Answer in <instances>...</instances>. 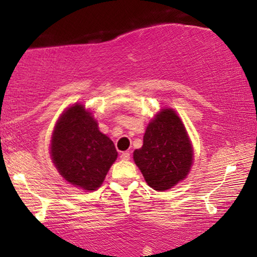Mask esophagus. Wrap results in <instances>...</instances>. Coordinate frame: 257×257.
Listing matches in <instances>:
<instances>
[{"instance_id":"34e87169","label":"esophagus","mask_w":257,"mask_h":257,"mask_svg":"<svg viewBox=\"0 0 257 257\" xmlns=\"http://www.w3.org/2000/svg\"><path fill=\"white\" fill-rule=\"evenodd\" d=\"M130 158H131V154H130V152H122L120 154L121 160H130Z\"/></svg>"}]
</instances>
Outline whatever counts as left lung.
Instances as JSON below:
<instances>
[{"label":"left lung","instance_id":"1","mask_svg":"<svg viewBox=\"0 0 257 257\" xmlns=\"http://www.w3.org/2000/svg\"><path fill=\"white\" fill-rule=\"evenodd\" d=\"M193 145L184 122L173 108H161L147 125L144 144L133 160L147 185L166 191L187 177L193 165Z\"/></svg>","mask_w":257,"mask_h":257}]
</instances>
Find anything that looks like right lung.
I'll list each match as a JSON object with an SVG mask.
<instances>
[{
	"label": "right lung",
	"mask_w": 257,
	"mask_h": 257,
	"mask_svg": "<svg viewBox=\"0 0 257 257\" xmlns=\"http://www.w3.org/2000/svg\"><path fill=\"white\" fill-rule=\"evenodd\" d=\"M50 157L56 170L76 187L96 191L117 159L114 144L98 128L85 106H69L56 122L50 140Z\"/></svg>",
	"instance_id": "right-lung-1"
}]
</instances>
